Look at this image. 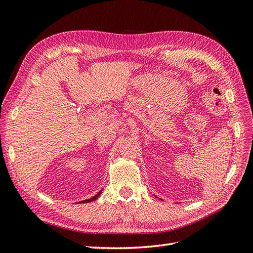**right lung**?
Wrapping results in <instances>:
<instances>
[{
    "instance_id": "add662e5",
    "label": "right lung",
    "mask_w": 253,
    "mask_h": 253,
    "mask_svg": "<svg viewBox=\"0 0 253 253\" xmlns=\"http://www.w3.org/2000/svg\"><path fill=\"white\" fill-rule=\"evenodd\" d=\"M100 193H101V190L96 194V196H94L93 198H90V199H87V200H84V201H82V203H89V202H92V201H94V200H96L97 198H98L99 196H100Z\"/></svg>"
}]
</instances>
